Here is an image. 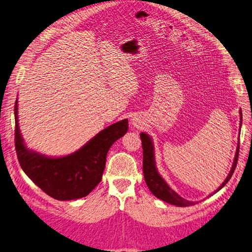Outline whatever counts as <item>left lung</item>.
<instances>
[{"label": "left lung", "mask_w": 252, "mask_h": 252, "mask_svg": "<svg viewBox=\"0 0 252 252\" xmlns=\"http://www.w3.org/2000/svg\"><path fill=\"white\" fill-rule=\"evenodd\" d=\"M240 125L243 122V115H241L240 110ZM141 140H142V147H143V174H144V179L147 187H149L151 192L154 194L156 198L162 200L164 202H167L169 204H174L177 206H190L193 205L194 202H191L186 200L184 198L176 193L174 190H171L170 187L166 184V181L161 178L158 171L156 169L155 166V157H154V146H153V143L151 137L146 134V133H141ZM238 154H239V144L237 147V151H236L235 159L233 162V166H231V169L227 176V178L224 180L223 184H221L218 190L215 192L220 191L223 187L227 184L229 179L233 176L236 165H237L238 160Z\"/></svg>", "instance_id": "8db88e82"}]
</instances>
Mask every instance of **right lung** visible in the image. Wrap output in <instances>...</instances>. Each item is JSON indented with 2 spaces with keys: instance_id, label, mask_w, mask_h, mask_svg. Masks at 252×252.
<instances>
[{
  "instance_id": "right-lung-1",
  "label": "right lung",
  "mask_w": 252,
  "mask_h": 252,
  "mask_svg": "<svg viewBox=\"0 0 252 252\" xmlns=\"http://www.w3.org/2000/svg\"><path fill=\"white\" fill-rule=\"evenodd\" d=\"M17 102L14 107L15 149L25 174L53 199L67 201L90 194L101 180L108 151L127 132V120L106 127L73 154L52 158L25 146L18 126Z\"/></svg>"
}]
</instances>
